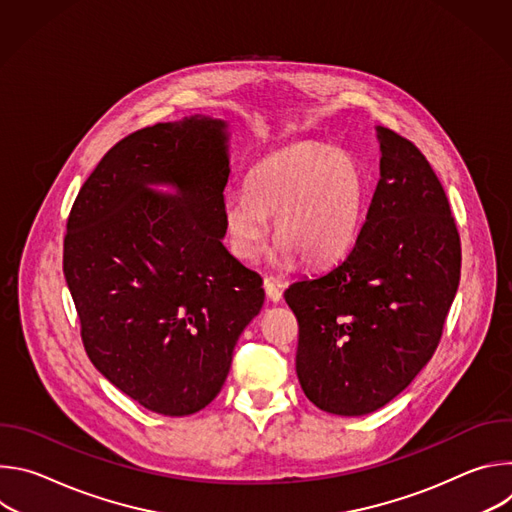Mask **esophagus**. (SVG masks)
Segmentation results:
<instances>
[{"mask_svg": "<svg viewBox=\"0 0 512 512\" xmlns=\"http://www.w3.org/2000/svg\"><path fill=\"white\" fill-rule=\"evenodd\" d=\"M281 287H283V281L273 279V277H265V294L275 304L281 300Z\"/></svg>", "mask_w": 512, "mask_h": 512, "instance_id": "34e87169", "label": "esophagus"}]
</instances>
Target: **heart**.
Listing matches in <instances>:
<instances>
[{"instance_id":"heart-1","label":"heart","mask_w":512,"mask_h":512,"mask_svg":"<svg viewBox=\"0 0 512 512\" xmlns=\"http://www.w3.org/2000/svg\"><path fill=\"white\" fill-rule=\"evenodd\" d=\"M367 206L369 180L350 154L300 141L259 160L247 190H229L221 212L229 247L241 261L259 255L273 216L275 263L300 257L306 265H328L354 245Z\"/></svg>"}]
</instances>
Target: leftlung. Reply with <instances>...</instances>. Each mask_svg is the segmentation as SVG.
I'll use <instances>...</instances> for the list:
<instances>
[{"instance_id":"8db88e82","label":"left lung","mask_w":512,"mask_h":512,"mask_svg":"<svg viewBox=\"0 0 512 512\" xmlns=\"http://www.w3.org/2000/svg\"><path fill=\"white\" fill-rule=\"evenodd\" d=\"M381 180L352 249L291 283L300 326L296 373L322 411L367 415L429 362L460 283L462 247L444 186L425 156L377 125Z\"/></svg>"}]
</instances>
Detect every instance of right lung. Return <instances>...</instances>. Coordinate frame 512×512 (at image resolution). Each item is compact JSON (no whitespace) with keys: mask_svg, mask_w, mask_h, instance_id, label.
Instances as JSON below:
<instances>
[{"mask_svg":"<svg viewBox=\"0 0 512 512\" xmlns=\"http://www.w3.org/2000/svg\"><path fill=\"white\" fill-rule=\"evenodd\" d=\"M229 174L223 119L156 123L113 145L68 214L62 269L85 350L154 413L184 417L218 395L265 300L259 273L221 241Z\"/></svg>","mask_w":512,"mask_h":512,"instance_id":"right-lung-1","label":"right lung"}]
</instances>
